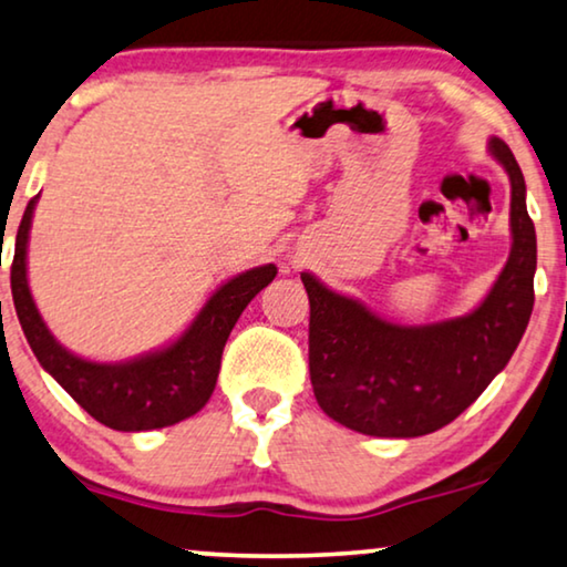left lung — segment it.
I'll list each match as a JSON object with an SVG mask.
<instances>
[{
	"mask_svg": "<svg viewBox=\"0 0 567 567\" xmlns=\"http://www.w3.org/2000/svg\"><path fill=\"white\" fill-rule=\"evenodd\" d=\"M491 154L511 181V255L475 312L398 324L301 274L309 297V379L332 421L382 439L444 429L503 371L529 324L537 235L522 167L501 138Z\"/></svg>",
	"mask_w": 567,
	"mask_h": 567,
	"instance_id": "obj_1",
	"label": "left lung"
}]
</instances>
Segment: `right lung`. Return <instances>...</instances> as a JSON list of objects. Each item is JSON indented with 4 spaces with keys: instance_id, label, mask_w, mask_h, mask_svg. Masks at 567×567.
<instances>
[{
    "instance_id": "right-lung-1",
    "label": "right lung",
    "mask_w": 567,
    "mask_h": 567,
    "mask_svg": "<svg viewBox=\"0 0 567 567\" xmlns=\"http://www.w3.org/2000/svg\"><path fill=\"white\" fill-rule=\"evenodd\" d=\"M35 204L38 196L30 198L14 237L10 281L22 332L41 367L95 421L113 431L165 429L196 415L212 398L231 328L255 293L276 278L274 262L245 270L219 286L175 343L121 363L87 361L56 343L30 297L25 260Z\"/></svg>"
}]
</instances>
